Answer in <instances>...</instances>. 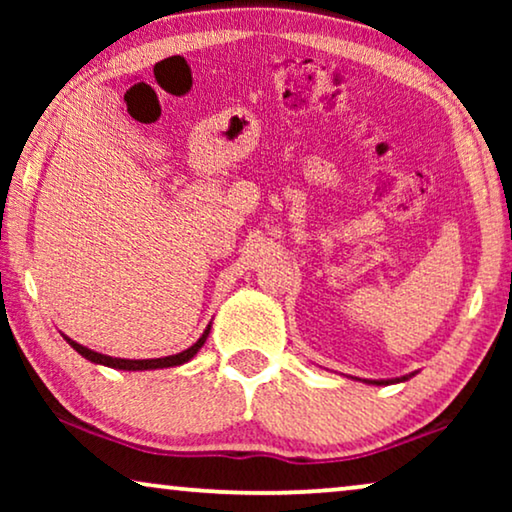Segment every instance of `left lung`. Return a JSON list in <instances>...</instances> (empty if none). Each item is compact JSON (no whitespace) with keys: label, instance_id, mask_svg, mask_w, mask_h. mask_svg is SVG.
Returning a JSON list of instances; mask_svg holds the SVG:
<instances>
[{"label":"left lung","instance_id":"left-lung-1","mask_svg":"<svg viewBox=\"0 0 512 512\" xmlns=\"http://www.w3.org/2000/svg\"><path fill=\"white\" fill-rule=\"evenodd\" d=\"M417 373H410V375H403V377H396V380H363L366 384H377V387H387V384H396V382H405L410 380V377H415Z\"/></svg>","mask_w":512,"mask_h":512}]
</instances>
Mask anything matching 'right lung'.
Masks as SVG:
<instances>
[{
    "label": "right lung",
    "instance_id": "right-lung-1",
    "mask_svg": "<svg viewBox=\"0 0 512 512\" xmlns=\"http://www.w3.org/2000/svg\"><path fill=\"white\" fill-rule=\"evenodd\" d=\"M209 331H212V321H209V326L202 331V335L198 340L193 342L191 347L184 349V352L179 354H172V356H163V359H116V356H109V354H100L95 352V349H88L79 345V342L67 338L65 333H62V338L67 340V345L76 349L83 359H88L90 363H97V366H107V368H116V370H158V368H177V366H184L193 359L195 354L200 352L202 345H205L207 338H209Z\"/></svg>",
    "mask_w": 512,
    "mask_h": 512
}]
</instances>
